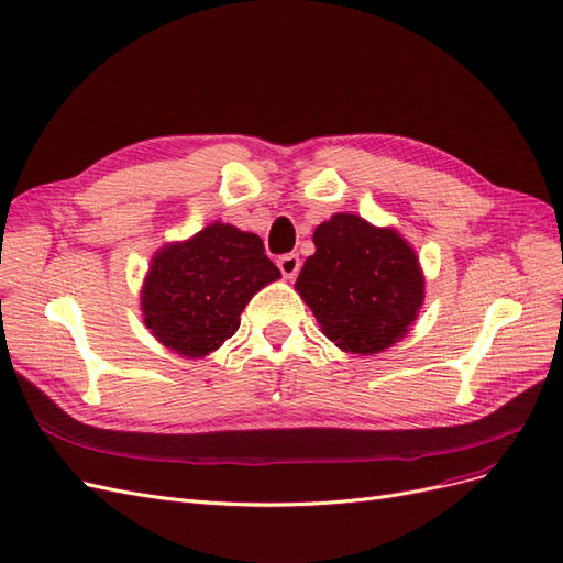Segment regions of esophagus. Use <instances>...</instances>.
I'll return each instance as SVG.
<instances>
[{"mask_svg": "<svg viewBox=\"0 0 563 563\" xmlns=\"http://www.w3.org/2000/svg\"><path fill=\"white\" fill-rule=\"evenodd\" d=\"M277 265H279L282 275L286 279H294L298 275V269H300V255L298 253H286V255H282V258L277 261Z\"/></svg>", "mask_w": 563, "mask_h": 563, "instance_id": "34e87169", "label": "esophagus"}]
</instances>
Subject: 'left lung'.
<instances>
[{
	"label": "left lung",
	"mask_w": 563,
	"mask_h": 563,
	"mask_svg": "<svg viewBox=\"0 0 563 563\" xmlns=\"http://www.w3.org/2000/svg\"><path fill=\"white\" fill-rule=\"evenodd\" d=\"M296 291L331 343L352 354H378L406 335L424 298L418 255L391 228L335 213L314 230Z\"/></svg>",
	"instance_id": "8db88e82"
}]
</instances>
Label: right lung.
<instances>
[{"mask_svg":"<svg viewBox=\"0 0 563 563\" xmlns=\"http://www.w3.org/2000/svg\"><path fill=\"white\" fill-rule=\"evenodd\" d=\"M279 277L258 234L211 223L155 253L141 291L143 321L164 347L199 360L236 333L249 300Z\"/></svg>","mask_w":563,"mask_h":563,"instance_id":"obj_1","label":"right lung"}]
</instances>
